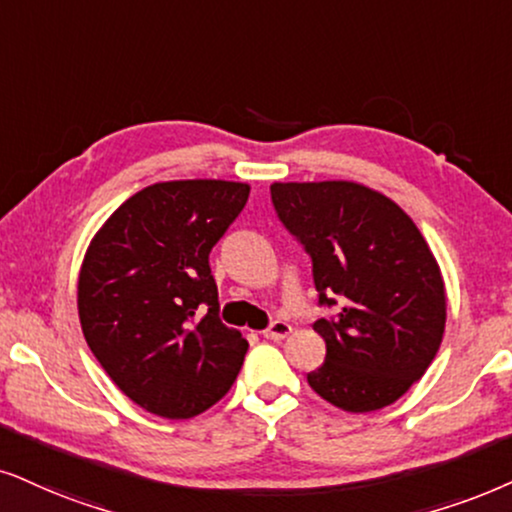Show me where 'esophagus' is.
Listing matches in <instances>:
<instances>
[{
  "mask_svg": "<svg viewBox=\"0 0 512 512\" xmlns=\"http://www.w3.org/2000/svg\"><path fill=\"white\" fill-rule=\"evenodd\" d=\"M290 331H293V326H290L288 321L278 319V321H271V326H269L267 331H264L262 335H264V338H267V340H276V342H278V340L288 338Z\"/></svg>",
  "mask_w": 512,
  "mask_h": 512,
  "instance_id": "esophagus-1",
  "label": "esophagus"
}]
</instances>
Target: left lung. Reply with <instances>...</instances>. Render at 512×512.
I'll list each match as a JSON object with an SVG mask.
<instances>
[{"mask_svg":"<svg viewBox=\"0 0 512 512\" xmlns=\"http://www.w3.org/2000/svg\"><path fill=\"white\" fill-rule=\"evenodd\" d=\"M278 219L312 255L314 321L326 361L312 390L342 411L390 406L428 371L444 338L442 269L413 219L385 193L357 181H274Z\"/></svg>","mask_w":512,"mask_h":512,"instance_id":"1","label":"left lung"}]
</instances>
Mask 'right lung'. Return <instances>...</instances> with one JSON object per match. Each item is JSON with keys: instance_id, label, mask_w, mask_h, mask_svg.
<instances>
[{"instance_id": "right-lung-1", "label": "right lung", "mask_w": 512, "mask_h": 512, "mask_svg": "<svg viewBox=\"0 0 512 512\" xmlns=\"http://www.w3.org/2000/svg\"><path fill=\"white\" fill-rule=\"evenodd\" d=\"M248 196L243 181H158L127 198L84 252V340L108 378L148 413L198 416L241 371L248 340L219 321L210 250Z\"/></svg>"}]
</instances>
